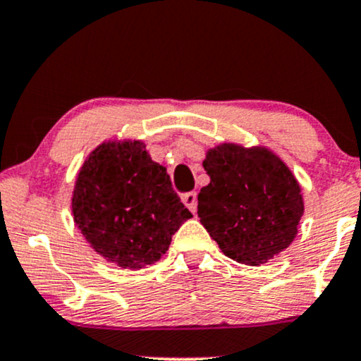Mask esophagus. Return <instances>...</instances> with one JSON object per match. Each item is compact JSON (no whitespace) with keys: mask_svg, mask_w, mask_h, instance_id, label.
<instances>
[{"mask_svg":"<svg viewBox=\"0 0 361 361\" xmlns=\"http://www.w3.org/2000/svg\"><path fill=\"white\" fill-rule=\"evenodd\" d=\"M181 200H183V204L188 207V209L192 210L193 214L197 212V193H195V192L185 193L183 197H181Z\"/></svg>","mask_w":361,"mask_h":361,"instance_id":"esophagus-1","label":"esophagus"}]
</instances>
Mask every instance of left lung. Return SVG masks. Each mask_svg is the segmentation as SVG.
Segmentation results:
<instances>
[{"label": "left lung", "instance_id": "left-lung-1", "mask_svg": "<svg viewBox=\"0 0 361 361\" xmlns=\"http://www.w3.org/2000/svg\"><path fill=\"white\" fill-rule=\"evenodd\" d=\"M210 183L198 193V217L221 251L259 267L299 233L304 197L280 156L264 146L222 142L205 152Z\"/></svg>", "mask_w": 361, "mask_h": 361}]
</instances>
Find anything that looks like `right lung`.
Segmentation results:
<instances>
[{"mask_svg":"<svg viewBox=\"0 0 361 361\" xmlns=\"http://www.w3.org/2000/svg\"><path fill=\"white\" fill-rule=\"evenodd\" d=\"M73 219L102 258L140 270L163 258L190 217L166 168L137 139H110L86 156L71 197Z\"/></svg>","mask_w":361,"mask_h":361,"instance_id":"right-lung-1","label":"right lung"}]
</instances>
